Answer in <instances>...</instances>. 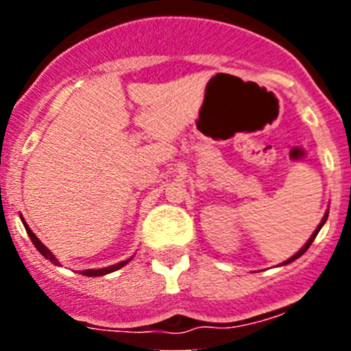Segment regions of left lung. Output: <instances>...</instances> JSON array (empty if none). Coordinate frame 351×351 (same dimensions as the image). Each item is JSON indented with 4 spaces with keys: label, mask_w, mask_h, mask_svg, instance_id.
<instances>
[{
    "label": "left lung",
    "mask_w": 351,
    "mask_h": 351,
    "mask_svg": "<svg viewBox=\"0 0 351 351\" xmlns=\"http://www.w3.org/2000/svg\"><path fill=\"white\" fill-rule=\"evenodd\" d=\"M327 216H328V214H325V216H324V219H322V223H320V225H318V228H316V230H315V234H313L311 237H309V241H308V243L304 244V246H302V250H300L299 253H295V255L291 256V258H288L287 262H285V263H290V262H293V260H295V258H299L300 255H304V253H306V251H308V247L311 246V243H313V241H315V237H316V235H318V232H320V228H322V226H324V223L327 221Z\"/></svg>",
    "instance_id": "1"
}]
</instances>
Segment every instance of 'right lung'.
I'll list each match as a JSON object with an SVG mask.
<instances>
[{
	"label": "right lung",
	"mask_w": 351,
	"mask_h": 351,
	"mask_svg": "<svg viewBox=\"0 0 351 351\" xmlns=\"http://www.w3.org/2000/svg\"><path fill=\"white\" fill-rule=\"evenodd\" d=\"M23 221H24V219H23ZM24 226H26L27 235H29V239H31V241H33V244H35L36 250H38L40 253H42V255L45 256V258L51 260L52 263H56V265H60V262H58V260H56V256L52 255V253H51V251L47 250V247L43 246L42 241H40V239L36 237L35 234H33V230H31L29 226L26 225V221H24ZM130 260H132V258L125 260V262L116 263V265H110V267H105V269H88V271H80V272H82V276H89V278H91V276H104V274H108V272H114V271H117V269H121V267H123V265H126V263H128Z\"/></svg>",
	"instance_id": "obj_1"
}]
</instances>
